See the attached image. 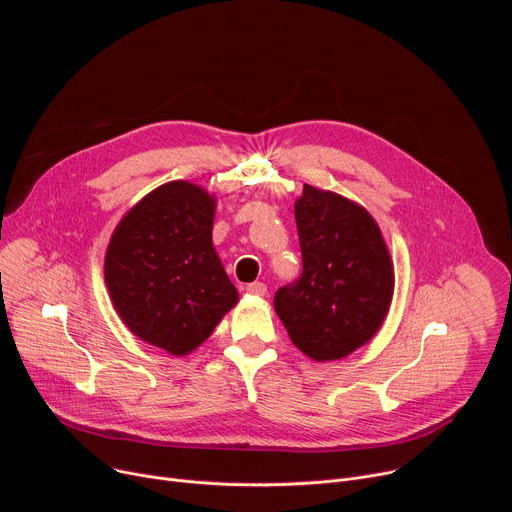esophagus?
Masks as SVG:
<instances>
[{
  "mask_svg": "<svg viewBox=\"0 0 512 512\" xmlns=\"http://www.w3.org/2000/svg\"><path fill=\"white\" fill-rule=\"evenodd\" d=\"M247 294L251 296H265L267 294V285L261 283V281H253V283H247Z\"/></svg>",
  "mask_w": 512,
  "mask_h": 512,
  "instance_id": "esophagus-1",
  "label": "esophagus"
}]
</instances>
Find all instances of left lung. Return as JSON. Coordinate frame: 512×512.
I'll use <instances>...</instances> for the list:
<instances>
[{
  "instance_id": "left-lung-1",
  "label": "left lung",
  "mask_w": 512,
  "mask_h": 512,
  "mask_svg": "<svg viewBox=\"0 0 512 512\" xmlns=\"http://www.w3.org/2000/svg\"><path fill=\"white\" fill-rule=\"evenodd\" d=\"M302 275L275 291V312L306 356L338 360L367 344L393 298V261L360 204L304 184L296 202Z\"/></svg>"
}]
</instances>
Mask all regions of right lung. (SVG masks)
Returning <instances> with one entry per match:
<instances>
[{
  "instance_id": "obj_1",
  "label": "right lung",
  "mask_w": 512,
  "mask_h": 512,
  "mask_svg": "<svg viewBox=\"0 0 512 512\" xmlns=\"http://www.w3.org/2000/svg\"><path fill=\"white\" fill-rule=\"evenodd\" d=\"M214 196L176 180L143 196L117 225L105 283L125 326L174 356L198 348L239 294L212 247Z\"/></svg>"
}]
</instances>
